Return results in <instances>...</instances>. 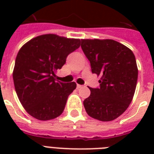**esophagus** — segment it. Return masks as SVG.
I'll return each mask as SVG.
<instances>
[{
  "mask_svg": "<svg viewBox=\"0 0 154 154\" xmlns=\"http://www.w3.org/2000/svg\"><path fill=\"white\" fill-rule=\"evenodd\" d=\"M82 85H77V89H80V88H82Z\"/></svg>",
  "mask_w": 154,
  "mask_h": 154,
  "instance_id": "34e87169",
  "label": "esophagus"
}]
</instances>
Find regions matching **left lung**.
Returning a JSON list of instances; mask_svg holds the SVG:
<instances>
[{"mask_svg":"<svg viewBox=\"0 0 154 154\" xmlns=\"http://www.w3.org/2000/svg\"><path fill=\"white\" fill-rule=\"evenodd\" d=\"M93 73L100 76V86L89 88L84 101L91 117L109 122L122 115L134 97L138 70L134 53L113 40L83 39L81 45Z\"/></svg>","mask_w":154,"mask_h":154,"instance_id":"8db88e82","label":"left lung"}]
</instances>
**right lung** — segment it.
<instances>
[{
    "label": "right lung",
    "instance_id": "right-lung-1",
    "mask_svg": "<svg viewBox=\"0 0 154 154\" xmlns=\"http://www.w3.org/2000/svg\"><path fill=\"white\" fill-rule=\"evenodd\" d=\"M80 45L79 39L45 34L32 38L20 48L16 57L13 82L21 105L32 117L47 121L62 113L77 84L56 81L55 72Z\"/></svg>",
    "mask_w": 154,
    "mask_h": 154
}]
</instances>
